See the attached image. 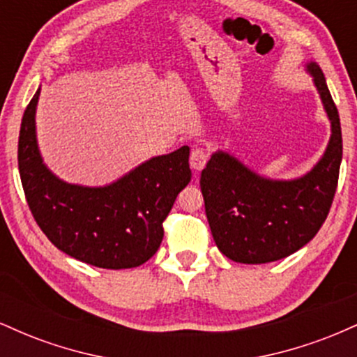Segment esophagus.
Segmentation results:
<instances>
[{
  "instance_id": "34e87169",
  "label": "esophagus",
  "mask_w": 357,
  "mask_h": 357,
  "mask_svg": "<svg viewBox=\"0 0 357 357\" xmlns=\"http://www.w3.org/2000/svg\"><path fill=\"white\" fill-rule=\"evenodd\" d=\"M208 161V153L202 147H195L190 155V165L195 171H202Z\"/></svg>"
}]
</instances>
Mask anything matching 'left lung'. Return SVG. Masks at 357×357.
Returning <instances> with one entry per match:
<instances>
[{
  "instance_id": "obj_1",
  "label": "left lung",
  "mask_w": 357,
  "mask_h": 357,
  "mask_svg": "<svg viewBox=\"0 0 357 357\" xmlns=\"http://www.w3.org/2000/svg\"><path fill=\"white\" fill-rule=\"evenodd\" d=\"M304 68L331 124L321 159L298 178L273 179L216 149L202 171L213 240L225 257L238 264H268L296 253L314 238L333 204L342 161L341 121L321 67L307 61Z\"/></svg>"
}]
</instances>
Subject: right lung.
I'll return each mask as SVG.
<instances>
[{"mask_svg": "<svg viewBox=\"0 0 357 357\" xmlns=\"http://www.w3.org/2000/svg\"><path fill=\"white\" fill-rule=\"evenodd\" d=\"M40 89L18 141L20 178L33 218L56 248L93 267L134 268L158 252L162 221L191 181L190 147L154 155L104 186L67 183L45 165L36 137Z\"/></svg>", "mask_w": 357, "mask_h": 357, "instance_id": "add662e5", "label": "right lung"}]
</instances>
